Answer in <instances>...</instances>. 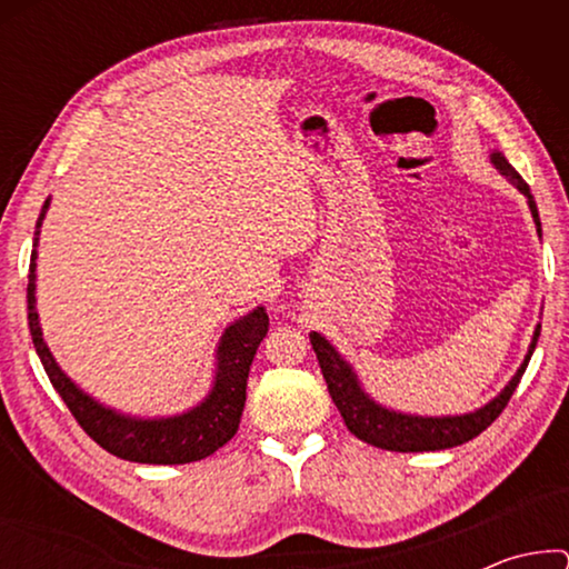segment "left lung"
<instances>
[{
	"instance_id": "8db88e82",
	"label": "left lung",
	"mask_w": 569,
	"mask_h": 569,
	"mask_svg": "<svg viewBox=\"0 0 569 569\" xmlns=\"http://www.w3.org/2000/svg\"><path fill=\"white\" fill-rule=\"evenodd\" d=\"M492 162L497 166V170L502 172V176L512 180L515 186L529 198V208H532L535 223L539 230L537 206H535L532 192H529V186L522 180V176H519V172L509 166L502 152H495ZM537 339H539V326L535 331L532 346H529V353L525 356V363L519 366L515 379L507 383L505 391L499 393L495 401H489L485 409H479L475 413H465V417H445V419L409 417V413H397V411L379 407V403H373L361 391L359 381H356L353 371L349 369V363H346L341 356L333 351V346L326 341L321 333H316V331L311 333V346L316 351V359H319V363H321L326 387H329L336 409L341 411V417L351 435H356L363 441H369V445H373V447H381L389 451H437V449L459 447V445H465V441L479 437L481 431H485L489 423H492L499 413L505 411L509 399H512L519 379H522L529 359H532Z\"/></svg>"
}]
</instances>
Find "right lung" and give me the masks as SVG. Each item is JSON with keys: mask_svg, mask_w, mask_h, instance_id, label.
Segmentation results:
<instances>
[{"mask_svg": "<svg viewBox=\"0 0 569 569\" xmlns=\"http://www.w3.org/2000/svg\"><path fill=\"white\" fill-rule=\"evenodd\" d=\"M47 206H50V200L42 206L37 228L42 223ZM34 258L37 250H32L30 283H27V319H30L34 349L52 387L92 441H98L104 451H110L114 457L140 461V465H188V461L210 457L226 441L233 439L240 423V413H243L246 407L250 363H253L258 346H261L263 336L268 333V316L263 308H256L253 313H248L246 319H240L226 331L223 341L218 346L216 387L200 407L172 419H130L92 401L54 363L50 349L42 341L40 321H37L34 311Z\"/></svg>", "mask_w": 569, "mask_h": 569, "instance_id": "add662e5", "label": "right lung"}]
</instances>
